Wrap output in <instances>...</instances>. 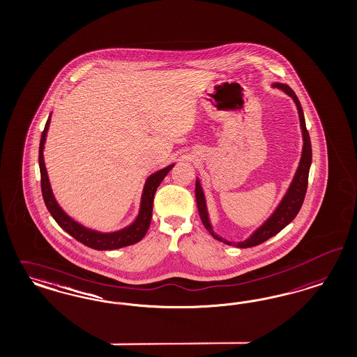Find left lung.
Returning a JSON list of instances; mask_svg holds the SVG:
<instances>
[{
  "instance_id": "left-lung-1",
  "label": "left lung",
  "mask_w": 357,
  "mask_h": 357,
  "mask_svg": "<svg viewBox=\"0 0 357 357\" xmlns=\"http://www.w3.org/2000/svg\"><path fill=\"white\" fill-rule=\"evenodd\" d=\"M271 86L282 91L283 93H286L289 98H293V101L295 102V107L298 109V116H299V123H301L302 138H303L301 160H299V165L296 167V172H295L290 185L287 187L282 199L280 200V203L277 204V207L271 212V216L262 222L259 227H257L252 234H249V237H246L245 240L236 241V243L228 241L227 238H224L220 234L215 232L213 224H212L211 218H209L207 199L204 195L200 179L197 176L195 197H197V209H199L200 219H202V222L204 224V227L207 228V231L211 234V236L213 238L222 241L224 244H227V245L236 246V248H250V246L259 245L261 243L269 240L271 237L275 236L278 232H281L286 225H289L290 222L294 220L295 216L298 215L299 209L303 204V199L306 195L308 172H310V166H311L312 153H311V142H310V135H308L307 129H306L303 109L301 107V102L296 98L294 91L290 86L282 84V83H273Z\"/></svg>"
}]
</instances>
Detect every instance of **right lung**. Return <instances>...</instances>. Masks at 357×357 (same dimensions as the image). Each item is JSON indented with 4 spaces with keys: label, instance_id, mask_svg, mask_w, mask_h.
Returning a JSON list of instances; mask_svg holds the SVG:
<instances>
[{
    "label": "right lung",
    "instance_id": "add662e5",
    "mask_svg": "<svg viewBox=\"0 0 357 357\" xmlns=\"http://www.w3.org/2000/svg\"><path fill=\"white\" fill-rule=\"evenodd\" d=\"M50 121H51V114L49 116V120L46 123L42 137H40L39 170H40V185H42L43 200L46 203V207L49 209L51 216L55 219V222L59 224V227L62 228L63 231L71 234L77 241H80L82 244L89 246L92 249H96V250H113V249H119L123 246L132 245V244L138 243L139 240H142L144 236L148 232L149 225L151 222L154 194H155L158 185H160V182L165 179V176L172 170L175 163H172V165L160 169L158 172L149 175L148 179L145 181L144 188H142L138 213H137L135 220L129 225L123 227L121 229H117V231H112V232H101L98 229H92V228H88L82 222H76L75 219H73L59 206L58 200L54 197L51 183H50L49 174L46 170L45 158H43V150H45L46 137L49 132Z\"/></svg>",
    "mask_w": 357,
    "mask_h": 357
}]
</instances>
